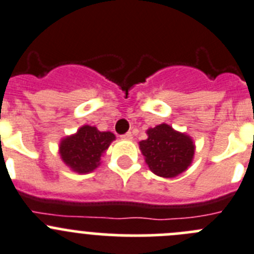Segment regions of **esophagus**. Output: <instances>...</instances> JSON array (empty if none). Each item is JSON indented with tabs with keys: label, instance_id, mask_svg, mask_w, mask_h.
Returning <instances> with one entry per match:
<instances>
[{
	"label": "esophagus",
	"instance_id": "esophagus-1",
	"mask_svg": "<svg viewBox=\"0 0 254 254\" xmlns=\"http://www.w3.org/2000/svg\"><path fill=\"white\" fill-rule=\"evenodd\" d=\"M121 138H123V139H132V133H131V132H127V133L122 134V136H121Z\"/></svg>",
	"mask_w": 254,
	"mask_h": 254
}]
</instances>
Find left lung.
I'll return each mask as SVG.
<instances>
[{
	"mask_svg": "<svg viewBox=\"0 0 254 254\" xmlns=\"http://www.w3.org/2000/svg\"><path fill=\"white\" fill-rule=\"evenodd\" d=\"M147 134L148 138L139 142V148L154 175L171 178L187 170L194 154L190 137L165 123L148 129Z\"/></svg>",
	"mask_w": 254,
	"mask_h": 254,
	"instance_id": "1",
	"label": "left lung"
}]
</instances>
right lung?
<instances>
[{"mask_svg":"<svg viewBox=\"0 0 254 254\" xmlns=\"http://www.w3.org/2000/svg\"><path fill=\"white\" fill-rule=\"evenodd\" d=\"M115 139L111 132H100L96 127L83 126L76 134L61 142L60 153L67 166L78 173H87L100 165V157Z\"/></svg>","mask_w":254,"mask_h":254,"instance_id":"add662e5","label":"right lung"}]
</instances>
